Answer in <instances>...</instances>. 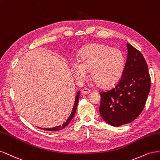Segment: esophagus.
I'll list each match as a JSON object with an SVG mask.
<instances>
[{
    "mask_svg": "<svg viewBox=\"0 0 160 160\" xmlns=\"http://www.w3.org/2000/svg\"><path fill=\"white\" fill-rule=\"evenodd\" d=\"M82 93L83 94H87L90 93V90L88 88H84L82 90Z\"/></svg>",
    "mask_w": 160,
    "mask_h": 160,
    "instance_id": "obj_1",
    "label": "esophagus"
}]
</instances>
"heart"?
<instances>
[{"instance_id":"obj_1","label":"heart","mask_w":160,"mask_h":160,"mask_svg":"<svg viewBox=\"0 0 160 160\" xmlns=\"http://www.w3.org/2000/svg\"><path fill=\"white\" fill-rule=\"evenodd\" d=\"M80 61L72 63L73 74L79 81L88 78V70L97 84L103 88L116 84L123 75L125 58L122 51L100 44L87 46L81 50Z\"/></svg>"}]
</instances>
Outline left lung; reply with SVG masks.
<instances>
[{
  "instance_id": "left-lung-1",
  "label": "left lung",
  "mask_w": 160,
  "mask_h": 160,
  "mask_svg": "<svg viewBox=\"0 0 160 160\" xmlns=\"http://www.w3.org/2000/svg\"><path fill=\"white\" fill-rule=\"evenodd\" d=\"M124 71L115 87L101 92L99 111L106 122L120 126L133 121L145 106L151 81L148 64L140 51L127 43Z\"/></svg>"
}]
</instances>
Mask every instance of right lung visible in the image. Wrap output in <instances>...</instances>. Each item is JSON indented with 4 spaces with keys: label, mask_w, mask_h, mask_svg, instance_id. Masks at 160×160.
I'll list each match as a JSON object with an SVG mask.
<instances>
[{
    "label": "right lung",
    "mask_w": 160,
    "mask_h": 160,
    "mask_svg": "<svg viewBox=\"0 0 160 160\" xmlns=\"http://www.w3.org/2000/svg\"><path fill=\"white\" fill-rule=\"evenodd\" d=\"M80 91L77 92L76 93V96L75 98V102H74V106L72 108V112L70 114V116L68 117V119L66 120V122L63 123L62 125L58 126H56L52 128H39L42 129L44 130H47V131H59L62 130L64 128H66L67 126H68V123L70 122V121L72 120V118H74L75 114H76V112L77 110V106H78V100H79V98H80Z\"/></svg>",
    "instance_id": "add662e5"
}]
</instances>
